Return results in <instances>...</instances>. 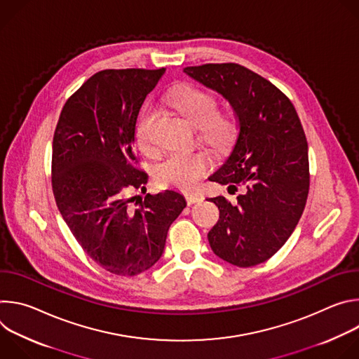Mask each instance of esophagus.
I'll list each match as a JSON object with an SVG mask.
<instances>
[{
  "mask_svg": "<svg viewBox=\"0 0 359 359\" xmlns=\"http://www.w3.org/2000/svg\"><path fill=\"white\" fill-rule=\"evenodd\" d=\"M204 197L198 193H186V200H187V204H193V203H198L201 201Z\"/></svg>",
  "mask_w": 359,
  "mask_h": 359,
  "instance_id": "34e87169",
  "label": "esophagus"
}]
</instances>
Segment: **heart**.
<instances>
[{
    "label": "heart",
    "instance_id": "obj_1",
    "mask_svg": "<svg viewBox=\"0 0 359 359\" xmlns=\"http://www.w3.org/2000/svg\"><path fill=\"white\" fill-rule=\"evenodd\" d=\"M170 105L193 125L200 126L203 137L215 146H224L234 133L230 118L217 114V99L200 88L182 86L170 96ZM151 112L146 111L137 122L136 137L142 146L149 144V125ZM212 159L203 150L172 151L156 166V179L162 186L194 189L208 172Z\"/></svg>",
    "mask_w": 359,
    "mask_h": 359
}]
</instances>
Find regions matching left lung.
<instances>
[{"label":"left lung","mask_w":359,"mask_h":359,"mask_svg":"<svg viewBox=\"0 0 359 359\" xmlns=\"http://www.w3.org/2000/svg\"><path fill=\"white\" fill-rule=\"evenodd\" d=\"M183 72L227 99L238 121L231 153L209 179L243 191L236 203L208 198L220 210L208 234L210 247L237 267L264 263L292 234L309 196V144L297 111L277 86L238 64Z\"/></svg>","instance_id":"left-lung-1"}]
</instances>
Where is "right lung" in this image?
Returning <instances> with one entry per match:
<instances>
[{
  "label": "right lung",
  "mask_w": 359,
  "mask_h": 359,
  "mask_svg": "<svg viewBox=\"0 0 359 359\" xmlns=\"http://www.w3.org/2000/svg\"><path fill=\"white\" fill-rule=\"evenodd\" d=\"M165 68L105 69L90 76L62 108L53 142V191L71 233L89 257L116 276H137L162 257L184 196L146 193L137 169L135 128L146 96Z\"/></svg>",
  "instance_id": "obj_1"
}]
</instances>
